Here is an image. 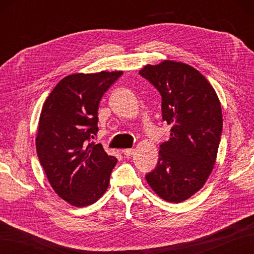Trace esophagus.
Segmentation results:
<instances>
[{
    "label": "esophagus",
    "instance_id": "1",
    "mask_svg": "<svg viewBox=\"0 0 254 254\" xmlns=\"http://www.w3.org/2000/svg\"><path fill=\"white\" fill-rule=\"evenodd\" d=\"M134 153H135V149L134 148H127L123 150V154L127 156V157H130V156H132Z\"/></svg>",
    "mask_w": 254,
    "mask_h": 254
}]
</instances>
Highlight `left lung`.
<instances>
[{"label": "left lung", "instance_id": "1", "mask_svg": "<svg viewBox=\"0 0 254 254\" xmlns=\"http://www.w3.org/2000/svg\"><path fill=\"white\" fill-rule=\"evenodd\" d=\"M138 73L160 93L163 120L171 126L169 141L160 144L157 166L146 181L165 201L181 203L203 188L214 168L222 107L208 80L186 63L165 60Z\"/></svg>", "mask_w": 254, "mask_h": 254}]
</instances>
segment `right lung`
I'll return each mask as SVG.
<instances>
[{
  "instance_id": "add662e5",
  "label": "right lung",
  "mask_w": 254,
  "mask_h": 254,
  "mask_svg": "<svg viewBox=\"0 0 254 254\" xmlns=\"http://www.w3.org/2000/svg\"><path fill=\"white\" fill-rule=\"evenodd\" d=\"M122 71L76 73L64 77L48 96L36 137L38 158L59 196L84 207L104 195L117 158L90 141L98 132L102 96Z\"/></svg>"
}]
</instances>
